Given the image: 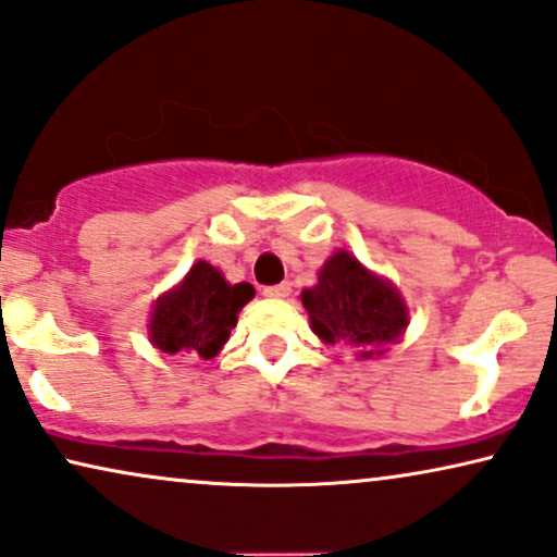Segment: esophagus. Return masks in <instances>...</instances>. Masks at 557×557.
Listing matches in <instances>:
<instances>
[{
    "label": "esophagus",
    "mask_w": 557,
    "mask_h": 557,
    "mask_svg": "<svg viewBox=\"0 0 557 557\" xmlns=\"http://www.w3.org/2000/svg\"><path fill=\"white\" fill-rule=\"evenodd\" d=\"M290 283H280V285H270L264 287L262 295L264 298H272V300H283V298H290Z\"/></svg>",
    "instance_id": "obj_1"
}]
</instances>
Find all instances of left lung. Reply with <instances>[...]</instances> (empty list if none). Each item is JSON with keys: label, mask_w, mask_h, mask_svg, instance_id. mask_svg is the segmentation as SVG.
<instances>
[{"label": "left lung", "mask_w": 557, "mask_h": 557, "mask_svg": "<svg viewBox=\"0 0 557 557\" xmlns=\"http://www.w3.org/2000/svg\"><path fill=\"white\" fill-rule=\"evenodd\" d=\"M310 329L323 344L351 348L356 359H380L405 336L410 308L389 277L336 249L318 270V283L300 293Z\"/></svg>", "instance_id": "1"}]
</instances>
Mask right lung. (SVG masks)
Masks as SVG:
<instances>
[{"label":"right lung","instance_id":"1","mask_svg":"<svg viewBox=\"0 0 557 557\" xmlns=\"http://www.w3.org/2000/svg\"><path fill=\"white\" fill-rule=\"evenodd\" d=\"M255 298L249 283L232 285L206 259L193 262L181 283L154 300L147 338L162 354H193L213 359L226 346L239 310Z\"/></svg>","mask_w":557,"mask_h":557}]
</instances>
